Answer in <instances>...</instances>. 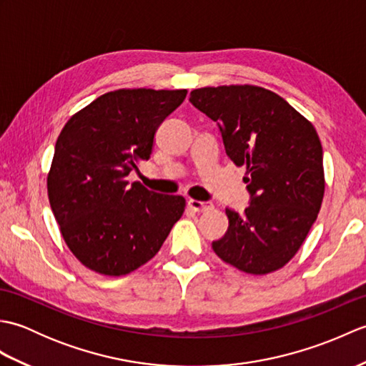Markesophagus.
Wrapping results in <instances>:
<instances>
[{"label":"esophagus","instance_id":"1","mask_svg":"<svg viewBox=\"0 0 366 366\" xmlns=\"http://www.w3.org/2000/svg\"><path fill=\"white\" fill-rule=\"evenodd\" d=\"M187 204L192 211L195 212H206L212 209V203H204V201H198V199H189Z\"/></svg>","mask_w":366,"mask_h":366}]
</instances>
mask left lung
I'll return each instance as SVG.
<instances>
[{"label":"left lung","instance_id":"left-lung-1","mask_svg":"<svg viewBox=\"0 0 366 366\" xmlns=\"http://www.w3.org/2000/svg\"><path fill=\"white\" fill-rule=\"evenodd\" d=\"M192 105L217 122L224 151L247 167L250 204L227 207L229 227L214 240L219 258L264 275L292 259L316 222L324 197L322 146L313 124L275 92L252 84L201 88Z\"/></svg>","mask_w":366,"mask_h":366}]
</instances>
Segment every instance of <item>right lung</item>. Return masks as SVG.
Masks as SVG:
<instances>
[{"mask_svg": "<svg viewBox=\"0 0 366 366\" xmlns=\"http://www.w3.org/2000/svg\"><path fill=\"white\" fill-rule=\"evenodd\" d=\"M187 91L118 89L67 121L56 139L46 189L67 247L83 266L126 275L154 258L185 199L126 181L151 157L160 124Z\"/></svg>", "mask_w": 366, "mask_h": 366, "instance_id": "obj_1", "label": "right lung"}]
</instances>
